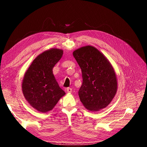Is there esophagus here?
Returning <instances> with one entry per match:
<instances>
[{
  "mask_svg": "<svg viewBox=\"0 0 147 147\" xmlns=\"http://www.w3.org/2000/svg\"><path fill=\"white\" fill-rule=\"evenodd\" d=\"M72 88H68L67 89V93H71V92H72Z\"/></svg>",
  "mask_w": 147,
  "mask_h": 147,
  "instance_id": "34e87169",
  "label": "esophagus"
}]
</instances>
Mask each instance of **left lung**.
<instances>
[{"label": "left lung", "instance_id": "left-lung-1", "mask_svg": "<svg viewBox=\"0 0 147 147\" xmlns=\"http://www.w3.org/2000/svg\"><path fill=\"white\" fill-rule=\"evenodd\" d=\"M82 72L83 83L78 95L87 110L97 112L107 107L118 89L117 75L109 59L91 45L73 52Z\"/></svg>", "mask_w": 147, "mask_h": 147}]
</instances>
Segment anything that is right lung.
Masks as SVG:
<instances>
[{"label":"right lung","instance_id":"1","mask_svg":"<svg viewBox=\"0 0 147 147\" xmlns=\"http://www.w3.org/2000/svg\"><path fill=\"white\" fill-rule=\"evenodd\" d=\"M63 50L51 48L38 55L26 71L22 82L25 99L34 109L42 113L55 107L65 92L59 87L53 69L63 56Z\"/></svg>","mask_w":147,"mask_h":147}]
</instances>
